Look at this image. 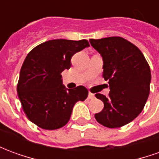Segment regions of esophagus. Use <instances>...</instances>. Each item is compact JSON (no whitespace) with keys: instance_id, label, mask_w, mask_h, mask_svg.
I'll use <instances>...</instances> for the list:
<instances>
[{"instance_id":"obj_1","label":"esophagus","mask_w":159,"mask_h":159,"mask_svg":"<svg viewBox=\"0 0 159 159\" xmlns=\"http://www.w3.org/2000/svg\"><path fill=\"white\" fill-rule=\"evenodd\" d=\"M89 100H93V99H94V94L92 93H89Z\"/></svg>"}]
</instances>
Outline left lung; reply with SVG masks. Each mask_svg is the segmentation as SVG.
Instances as JSON below:
<instances>
[{
	"label": "left lung",
	"mask_w": 159,
	"mask_h": 159,
	"mask_svg": "<svg viewBox=\"0 0 159 159\" xmlns=\"http://www.w3.org/2000/svg\"><path fill=\"white\" fill-rule=\"evenodd\" d=\"M103 59V77L109 81V97L96 93L103 110L94 115L98 123L114 129L124 126L142 111L150 93L151 70L136 46L119 36L90 39Z\"/></svg>",
	"instance_id": "8db88e82"
}]
</instances>
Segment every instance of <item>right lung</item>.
Here are the masks:
<instances>
[{
    "label": "right lung",
    "instance_id": "1",
    "mask_svg": "<svg viewBox=\"0 0 159 159\" xmlns=\"http://www.w3.org/2000/svg\"><path fill=\"white\" fill-rule=\"evenodd\" d=\"M87 40H50L33 48L24 61L17 87L28 119L43 129L65 126L77 101L87 99L85 87L66 89L61 73L71 66L76 52L89 48Z\"/></svg>",
    "mask_w": 159,
    "mask_h": 159
}]
</instances>
